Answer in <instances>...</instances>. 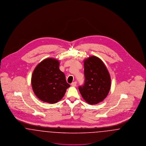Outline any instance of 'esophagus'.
Here are the masks:
<instances>
[{
  "label": "esophagus",
  "mask_w": 146,
  "mask_h": 146,
  "mask_svg": "<svg viewBox=\"0 0 146 146\" xmlns=\"http://www.w3.org/2000/svg\"><path fill=\"white\" fill-rule=\"evenodd\" d=\"M71 85L72 86H73V87H75V86H76V82H73L71 84Z\"/></svg>",
  "instance_id": "esophagus-1"
}]
</instances>
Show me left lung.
I'll use <instances>...</instances> for the list:
<instances>
[{
    "label": "left lung",
    "instance_id": "1",
    "mask_svg": "<svg viewBox=\"0 0 146 146\" xmlns=\"http://www.w3.org/2000/svg\"><path fill=\"white\" fill-rule=\"evenodd\" d=\"M85 83L79 87L84 100L89 104H97L107 96L111 86L110 73L103 61L91 56L84 60Z\"/></svg>",
    "mask_w": 146,
    "mask_h": 146
}]
</instances>
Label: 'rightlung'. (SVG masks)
I'll list each match as a JSON object with an SVG mask.
<instances>
[{
    "label": "right lung",
    "mask_w": 146,
    "mask_h": 146,
    "mask_svg": "<svg viewBox=\"0 0 146 146\" xmlns=\"http://www.w3.org/2000/svg\"><path fill=\"white\" fill-rule=\"evenodd\" d=\"M60 61L47 58L35 67L31 78L32 89L42 102L56 104L64 96L70 86L64 74L59 69Z\"/></svg>",
    "instance_id": "1"
}]
</instances>
